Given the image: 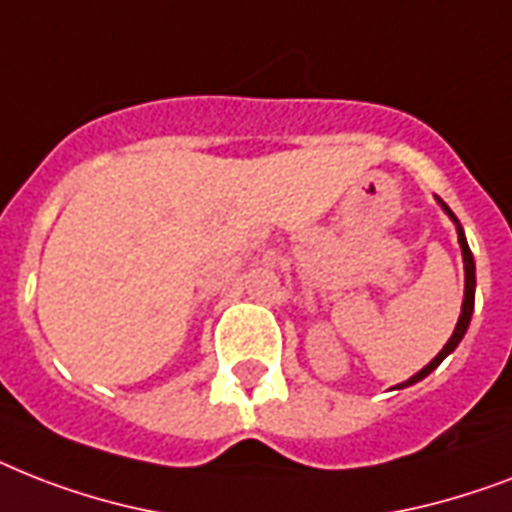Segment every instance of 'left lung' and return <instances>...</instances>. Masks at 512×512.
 Instances as JSON below:
<instances>
[{"instance_id":"8db88e82","label":"left lung","mask_w":512,"mask_h":512,"mask_svg":"<svg viewBox=\"0 0 512 512\" xmlns=\"http://www.w3.org/2000/svg\"><path fill=\"white\" fill-rule=\"evenodd\" d=\"M436 200H439V206L444 208V214H447L449 219H452V224H455L457 243H460V251H463V267H465V296H463V309H460V317H457V325H455V330H452V335H449V341L444 343V349H441L439 354H436V357H433L431 362H428V365L423 367V370L415 372V375H412L410 380H404V383H399V386H394V388H407V386H412V383H418V380L428 378V375H431V372L436 370V367H439L441 362H444V359H447L449 354H452V351L457 349V343L463 341L465 333H468L470 317H473V304H476V261H473V253H470L468 240H465L463 224L457 222V216L452 214V208H449L447 203H444V200H441V198H436Z\"/></svg>"}]
</instances>
